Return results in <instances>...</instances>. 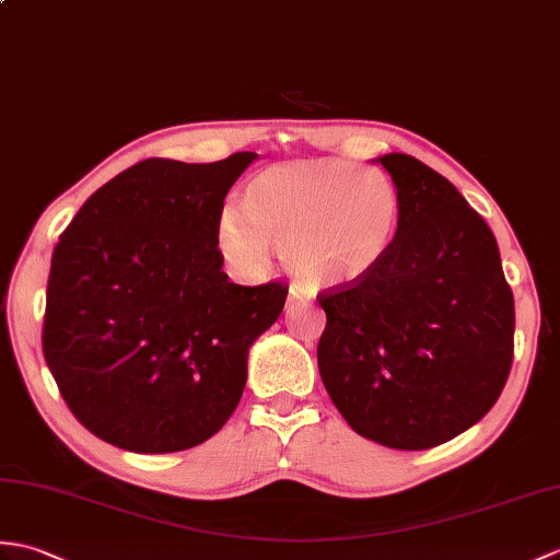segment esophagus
<instances>
[{
	"label": "esophagus",
	"mask_w": 560,
	"mask_h": 560,
	"mask_svg": "<svg viewBox=\"0 0 560 560\" xmlns=\"http://www.w3.org/2000/svg\"><path fill=\"white\" fill-rule=\"evenodd\" d=\"M303 303V295L291 289V295H289V303H285V307H293V305H301Z\"/></svg>",
	"instance_id": "34e87169"
}]
</instances>
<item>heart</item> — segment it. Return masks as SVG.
Returning <instances> with one entry per match:
<instances>
[{
	"label": "heart",
	"instance_id": "heart-1",
	"mask_svg": "<svg viewBox=\"0 0 560 560\" xmlns=\"http://www.w3.org/2000/svg\"><path fill=\"white\" fill-rule=\"evenodd\" d=\"M400 217L398 188L380 168L341 160L281 164L250 178L241 217H219L217 243L245 275H259L277 250L305 291H343L386 262Z\"/></svg>",
	"mask_w": 560,
	"mask_h": 560
}]
</instances>
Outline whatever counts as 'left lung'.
Returning <instances> with one entry per match:
<instances>
[{
	"mask_svg": "<svg viewBox=\"0 0 560 560\" xmlns=\"http://www.w3.org/2000/svg\"><path fill=\"white\" fill-rule=\"evenodd\" d=\"M402 217L386 262L319 293L324 388L360 436L424 451L499 400L513 362L515 303L487 221L448 178L410 154L380 158Z\"/></svg>",
	"mask_w": 560,
	"mask_h": 560,
	"instance_id": "left-lung-1",
	"label": "left lung"
}]
</instances>
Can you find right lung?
<instances>
[{
    "label": "right lung",
    "instance_id": "obj_1",
    "mask_svg": "<svg viewBox=\"0 0 560 560\" xmlns=\"http://www.w3.org/2000/svg\"><path fill=\"white\" fill-rule=\"evenodd\" d=\"M257 160L152 158L95 190L51 255L43 353L75 420L112 446L174 453L226 424L248 350L289 285L231 283L224 198Z\"/></svg>",
    "mask_w": 560,
    "mask_h": 560
}]
</instances>
